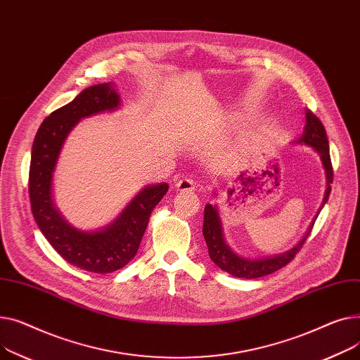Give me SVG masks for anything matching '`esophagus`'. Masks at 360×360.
Listing matches in <instances>:
<instances>
[{"label":"esophagus","mask_w":360,"mask_h":360,"mask_svg":"<svg viewBox=\"0 0 360 360\" xmlns=\"http://www.w3.org/2000/svg\"><path fill=\"white\" fill-rule=\"evenodd\" d=\"M176 187L180 192H192L196 188V181L190 177H183L176 183Z\"/></svg>","instance_id":"obj_1"}]
</instances>
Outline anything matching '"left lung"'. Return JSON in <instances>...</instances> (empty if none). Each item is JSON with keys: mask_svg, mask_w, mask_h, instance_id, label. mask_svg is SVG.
<instances>
[{"mask_svg": "<svg viewBox=\"0 0 360 360\" xmlns=\"http://www.w3.org/2000/svg\"><path fill=\"white\" fill-rule=\"evenodd\" d=\"M305 116H307L305 132L298 142H304V143L312 146L314 150L321 157L323 165L326 168V174H327V190H326V196L323 200V205H326V202L328 200L330 192H331L330 184L333 183V165H331V158H330L328 139H327V134H326L324 124L321 123V120L316 117L311 110H307ZM312 226H314V222H312L311 228L308 229L307 236L301 240V243L297 247H293L292 250L283 252V255L269 257V259L250 260V259L237 256L236 252L232 251L228 247V244L225 243L217 206H212L209 203L205 206L203 237L206 240L209 257L212 259V262L224 271L232 274V276L243 278V279H257L262 276H267V274L276 271V270L285 267L288 263H290L293 260V257L297 256V252L302 248L304 243L307 241V237L309 236Z\"/></svg>", "mask_w": 360, "mask_h": 360, "instance_id": "8db88e82", "label": "left lung"}]
</instances>
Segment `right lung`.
<instances>
[{
	"label": "right lung",
	"mask_w": 360,
	"mask_h": 360,
	"mask_svg": "<svg viewBox=\"0 0 360 360\" xmlns=\"http://www.w3.org/2000/svg\"><path fill=\"white\" fill-rule=\"evenodd\" d=\"M117 105L119 94L112 82L89 87L41 122L32 148L29 196L33 218L63 260L93 273L119 270L135 257L151 212L168 190L167 183L145 187L113 224L94 232L75 229L53 206L52 173L67 135L81 117Z\"/></svg>",
	"instance_id": "obj_1"
}]
</instances>
